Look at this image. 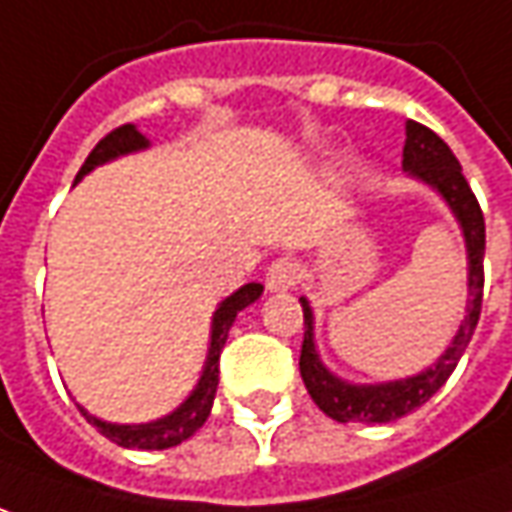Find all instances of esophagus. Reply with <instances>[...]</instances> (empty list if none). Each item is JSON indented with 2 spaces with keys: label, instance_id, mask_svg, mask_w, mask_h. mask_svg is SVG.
Instances as JSON below:
<instances>
[{
  "label": "esophagus",
  "instance_id": "34e87169",
  "mask_svg": "<svg viewBox=\"0 0 512 512\" xmlns=\"http://www.w3.org/2000/svg\"><path fill=\"white\" fill-rule=\"evenodd\" d=\"M300 280V263L291 257H277L266 271V288L269 291H288Z\"/></svg>",
  "mask_w": 512,
  "mask_h": 512
}]
</instances>
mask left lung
<instances>
[{"instance_id": "left-lung-1", "label": "left lung", "mask_w": 512, "mask_h": 512, "mask_svg": "<svg viewBox=\"0 0 512 512\" xmlns=\"http://www.w3.org/2000/svg\"><path fill=\"white\" fill-rule=\"evenodd\" d=\"M403 170L434 187L446 198L454 218L460 221L465 249H468V308H465V319H462L451 347L431 364L429 370L412 375V378H401V381H387V384H347L319 361V353L314 347V311H311L308 300L300 297L302 314H305L300 375L316 406L339 423H353V420L356 423H389V420H398V417L415 412L417 406H423L446 384L448 375L454 373L457 361L474 336L479 314H482L485 218H482L471 184L462 176L457 156L451 154V148L431 128L409 120L406 145H403Z\"/></svg>"}]
</instances>
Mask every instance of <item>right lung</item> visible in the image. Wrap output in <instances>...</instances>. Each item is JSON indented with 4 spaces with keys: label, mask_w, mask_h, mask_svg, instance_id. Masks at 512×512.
Here are the masks:
<instances>
[{
    "label": "right lung",
    "mask_w": 512,
    "mask_h": 512,
    "mask_svg": "<svg viewBox=\"0 0 512 512\" xmlns=\"http://www.w3.org/2000/svg\"><path fill=\"white\" fill-rule=\"evenodd\" d=\"M148 148V139L139 134L134 125H120L114 128L111 134L100 139L95 145V151L86 156L83 168L78 170L75 182L83 179L89 170H95L97 165L103 162H111L117 156L134 154V151H142ZM263 294V285L260 283H246L243 288H238L232 297L218 305V311L212 316V339H210V353H207V364H204V373L198 378L196 389L190 392V398L173 409L170 415L159 417L154 423H139V426H120V423H106V420H97L95 415H89L86 409H81L83 417L97 426V431L103 437H109L111 443L123 448H142V451H162V448L179 446L187 437H193L204 420L210 417L212 401H215V389H218V358H221V350L227 344L229 328L235 322L238 311H243L246 305H252Z\"/></svg>",
    "instance_id": "1"
}]
</instances>
